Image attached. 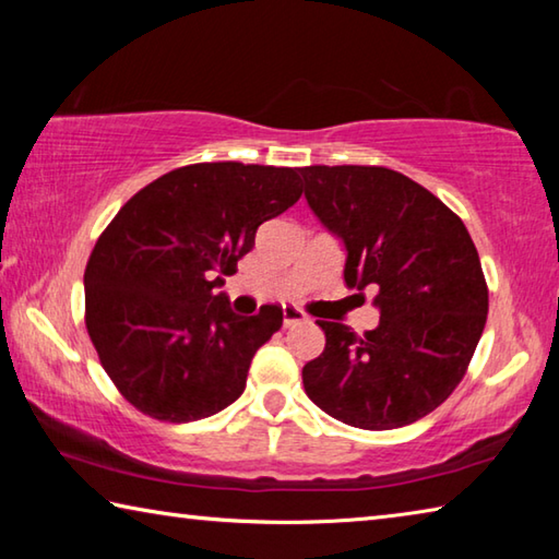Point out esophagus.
<instances>
[{
  "label": "esophagus",
  "mask_w": 559,
  "mask_h": 559,
  "mask_svg": "<svg viewBox=\"0 0 559 559\" xmlns=\"http://www.w3.org/2000/svg\"><path fill=\"white\" fill-rule=\"evenodd\" d=\"M298 323H306V316H302L298 308L283 306V328H293V325H298Z\"/></svg>",
  "instance_id": "esophagus-1"
}]
</instances>
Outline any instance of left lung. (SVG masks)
<instances>
[{"label": "left lung", "mask_w": 559, "mask_h": 559, "mask_svg": "<svg viewBox=\"0 0 559 559\" xmlns=\"http://www.w3.org/2000/svg\"><path fill=\"white\" fill-rule=\"evenodd\" d=\"M306 200L345 243V283L377 288L380 325L365 335L318 320L323 355L302 367L320 409L357 429L414 424L456 390L488 316L471 234L439 197L372 165L300 167Z\"/></svg>", "instance_id": "8db88e82"}]
</instances>
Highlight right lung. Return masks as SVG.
Here are the masks:
<instances>
[{"instance_id":"obj_1","label":"right lung","mask_w":559,"mask_h":559,"mask_svg":"<svg viewBox=\"0 0 559 559\" xmlns=\"http://www.w3.org/2000/svg\"><path fill=\"white\" fill-rule=\"evenodd\" d=\"M300 194L293 167L200 163L157 177L112 216L83 276L86 328L135 409L185 424L239 400L283 308L236 316L216 288L253 249L259 226Z\"/></svg>"}]
</instances>
